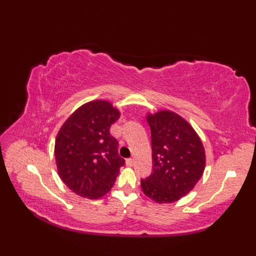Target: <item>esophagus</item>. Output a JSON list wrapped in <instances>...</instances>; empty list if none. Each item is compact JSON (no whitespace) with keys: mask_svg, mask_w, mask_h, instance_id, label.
I'll list each match as a JSON object with an SVG mask.
<instances>
[{"mask_svg":"<svg viewBox=\"0 0 256 256\" xmlns=\"http://www.w3.org/2000/svg\"><path fill=\"white\" fill-rule=\"evenodd\" d=\"M125 164H126V166H128V167H132L134 165V160L128 158V160H126V162H125Z\"/></svg>","mask_w":256,"mask_h":256,"instance_id":"esophagus-1","label":"esophagus"}]
</instances>
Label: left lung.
I'll list each match as a JSON object with an SVG mask.
<instances>
[{"instance_id": "8db88e82", "label": "left lung", "mask_w": 256, "mask_h": 256, "mask_svg": "<svg viewBox=\"0 0 256 256\" xmlns=\"http://www.w3.org/2000/svg\"><path fill=\"white\" fill-rule=\"evenodd\" d=\"M152 135L153 172L140 179L143 192L157 204L175 202L189 194L206 167L197 132L179 114L162 110L146 116Z\"/></svg>"}]
</instances>
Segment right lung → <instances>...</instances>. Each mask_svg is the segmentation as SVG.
I'll use <instances>...</instances> for the list:
<instances>
[{"label":"right lung","mask_w":256,"mask_h":256,"mask_svg":"<svg viewBox=\"0 0 256 256\" xmlns=\"http://www.w3.org/2000/svg\"><path fill=\"white\" fill-rule=\"evenodd\" d=\"M120 111L106 100L84 103L59 130L55 142L58 175L80 197L99 199L110 192L125 160L110 134Z\"/></svg>","instance_id":"add662e5"}]
</instances>
